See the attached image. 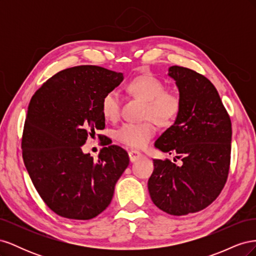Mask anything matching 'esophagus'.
<instances>
[{"label":"esophagus","mask_w":256,"mask_h":256,"mask_svg":"<svg viewBox=\"0 0 256 256\" xmlns=\"http://www.w3.org/2000/svg\"><path fill=\"white\" fill-rule=\"evenodd\" d=\"M141 157H142V154H141L140 152L134 150L129 152V159H130L131 162H134V161H136L138 159H140Z\"/></svg>","instance_id":"obj_1"}]
</instances>
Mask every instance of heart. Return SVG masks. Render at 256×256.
<instances>
[{"instance_id": "b5f03b06", "label": "heart", "mask_w": 256, "mask_h": 256, "mask_svg": "<svg viewBox=\"0 0 256 256\" xmlns=\"http://www.w3.org/2000/svg\"><path fill=\"white\" fill-rule=\"evenodd\" d=\"M131 94L146 102L144 118H152L160 125H168L180 110V98L175 92L166 90L164 82L150 74L140 76L128 85ZM122 98L120 92L113 90L104 95L102 102V111L109 120L120 118ZM156 129L150 122L141 124L125 122L115 131L118 142L134 148H142L154 136Z\"/></svg>"}]
</instances>
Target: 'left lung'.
I'll use <instances>...</instances> for the list:
<instances>
[{"instance_id":"obj_1","label":"left lung","mask_w":256,"mask_h":256,"mask_svg":"<svg viewBox=\"0 0 256 256\" xmlns=\"http://www.w3.org/2000/svg\"><path fill=\"white\" fill-rule=\"evenodd\" d=\"M168 74L180 92V110L154 147L176 154L182 164L154 159L147 186L159 209L184 216L210 205L226 184L232 124L218 90L204 76L180 66H171Z\"/></svg>"}]
</instances>
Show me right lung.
Here are the masks:
<instances>
[{"label": "right lung", "mask_w": 256, "mask_h": 256, "mask_svg": "<svg viewBox=\"0 0 256 256\" xmlns=\"http://www.w3.org/2000/svg\"><path fill=\"white\" fill-rule=\"evenodd\" d=\"M122 80V72L99 66L72 67L51 76L30 99L23 161L38 194L60 216L90 220L102 214L129 164L120 146L104 142L97 160L81 147L104 128L102 98Z\"/></svg>", "instance_id": "1"}]
</instances>
